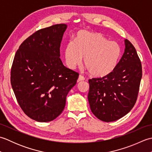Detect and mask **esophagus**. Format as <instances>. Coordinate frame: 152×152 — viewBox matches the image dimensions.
<instances>
[{
    "instance_id": "esophagus-1",
    "label": "esophagus",
    "mask_w": 152,
    "mask_h": 152,
    "mask_svg": "<svg viewBox=\"0 0 152 152\" xmlns=\"http://www.w3.org/2000/svg\"><path fill=\"white\" fill-rule=\"evenodd\" d=\"M84 80H85L84 77H83V76H82V75H80L79 76L78 79V82H81V81H84Z\"/></svg>"
}]
</instances>
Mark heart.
<instances>
[{
	"label": "heart",
	"instance_id": "heart-1",
	"mask_svg": "<svg viewBox=\"0 0 152 152\" xmlns=\"http://www.w3.org/2000/svg\"><path fill=\"white\" fill-rule=\"evenodd\" d=\"M121 48L114 41H109L101 33L81 31L76 40H70L64 50L67 66L76 69L83 62L90 74L103 77L110 74L117 66L121 56Z\"/></svg>",
	"mask_w": 152,
	"mask_h": 152
}]
</instances>
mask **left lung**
Instances as JSON below:
<instances>
[{
	"mask_svg": "<svg viewBox=\"0 0 152 152\" xmlns=\"http://www.w3.org/2000/svg\"><path fill=\"white\" fill-rule=\"evenodd\" d=\"M125 51L112 72L89 80L88 101L96 118L114 121L129 112L136 103L142 75V64L133 45L125 40Z\"/></svg>",
	"mask_w": 152,
	"mask_h": 152,
	"instance_id": "obj_1",
	"label": "left lung"
}]
</instances>
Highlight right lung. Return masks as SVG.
I'll return each instance as SVG.
<instances>
[{
  "label": "right lung",
  "mask_w": 152,
  "mask_h": 152,
  "mask_svg": "<svg viewBox=\"0 0 152 152\" xmlns=\"http://www.w3.org/2000/svg\"><path fill=\"white\" fill-rule=\"evenodd\" d=\"M66 24L35 32L23 42L13 61L10 81L22 110L30 118L48 122L64 108L79 74L63 65L60 46Z\"/></svg>",
  "instance_id": "add662e5"
}]
</instances>
